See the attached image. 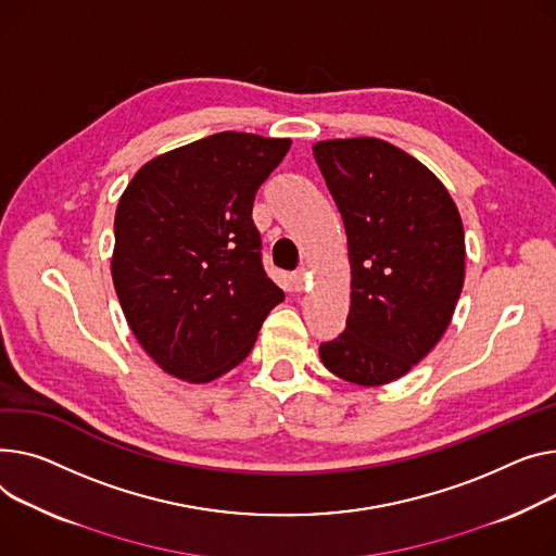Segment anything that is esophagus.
Masks as SVG:
<instances>
[{
    "label": "esophagus",
    "instance_id": "1",
    "mask_svg": "<svg viewBox=\"0 0 556 556\" xmlns=\"http://www.w3.org/2000/svg\"><path fill=\"white\" fill-rule=\"evenodd\" d=\"M290 281H292L294 290H304L306 283H308V270H306V268H300L298 273H292Z\"/></svg>",
    "mask_w": 556,
    "mask_h": 556
}]
</instances>
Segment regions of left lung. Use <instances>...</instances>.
<instances>
[{
	"label": "left lung",
	"instance_id": "1",
	"mask_svg": "<svg viewBox=\"0 0 556 556\" xmlns=\"http://www.w3.org/2000/svg\"><path fill=\"white\" fill-rule=\"evenodd\" d=\"M313 154L342 214L351 262L346 328L319 357L346 382L389 384L452 321L465 281L463 220L445 185L387 140H321Z\"/></svg>",
	"mask_w": 556,
	"mask_h": 556
}]
</instances>
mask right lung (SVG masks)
I'll use <instances>...</instances> for the list:
<instances>
[{
    "label": "right lung",
    "instance_id": "1",
    "mask_svg": "<svg viewBox=\"0 0 556 556\" xmlns=\"http://www.w3.org/2000/svg\"><path fill=\"white\" fill-rule=\"evenodd\" d=\"M288 150V138L220 131L144 163L127 185L111 277L165 374L194 384L228 374L283 302L262 266L252 205Z\"/></svg>",
    "mask_w": 556,
    "mask_h": 556
}]
</instances>
